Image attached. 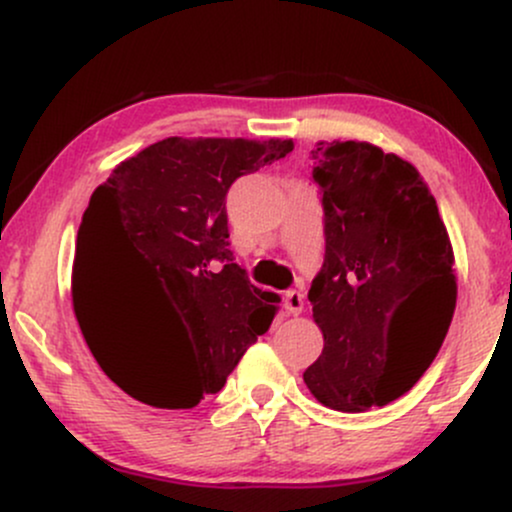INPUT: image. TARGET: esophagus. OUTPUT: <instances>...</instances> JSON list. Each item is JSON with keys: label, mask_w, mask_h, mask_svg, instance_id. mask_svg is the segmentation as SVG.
<instances>
[{"label": "esophagus", "mask_w": 512, "mask_h": 512, "mask_svg": "<svg viewBox=\"0 0 512 512\" xmlns=\"http://www.w3.org/2000/svg\"><path fill=\"white\" fill-rule=\"evenodd\" d=\"M284 308H286V313H289V315L303 313V293L296 291V289L286 291V296H284Z\"/></svg>", "instance_id": "obj_1"}]
</instances>
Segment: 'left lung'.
<instances>
[{"mask_svg":"<svg viewBox=\"0 0 512 512\" xmlns=\"http://www.w3.org/2000/svg\"><path fill=\"white\" fill-rule=\"evenodd\" d=\"M325 262L308 291L322 354L303 373L325 407H385L419 383L457 303L455 252L426 180L368 142H320Z\"/></svg>","mask_w":512,"mask_h":512,"instance_id":"left-lung-1","label":"left lung"}]
</instances>
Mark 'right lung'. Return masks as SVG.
I'll list each match as a JSON object with an SVG mask.
<instances>
[{
  "label": "right lung",
  "mask_w": 512,
  "mask_h": 512,
  "mask_svg": "<svg viewBox=\"0 0 512 512\" xmlns=\"http://www.w3.org/2000/svg\"><path fill=\"white\" fill-rule=\"evenodd\" d=\"M291 139L168 137L117 163L76 236L74 315L103 373L158 409L219 392L269 330L279 296L228 250L226 192Z\"/></svg>",
  "instance_id": "obj_1"
}]
</instances>
